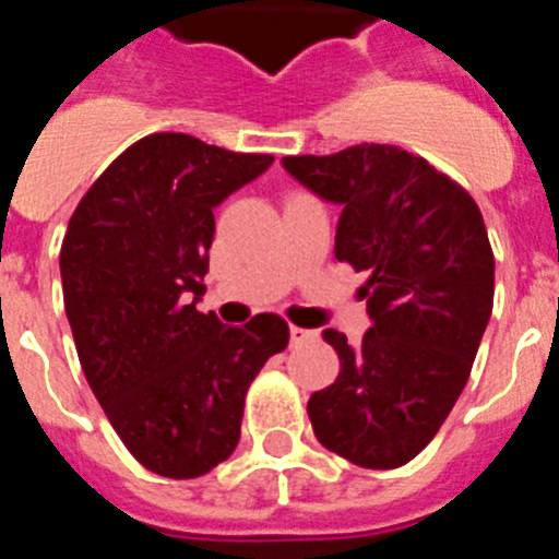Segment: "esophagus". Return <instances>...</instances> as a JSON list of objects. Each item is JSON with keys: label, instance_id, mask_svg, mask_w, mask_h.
<instances>
[{"label": "esophagus", "instance_id": "34e87169", "mask_svg": "<svg viewBox=\"0 0 559 559\" xmlns=\"http://www.w3.org/2000/svg\"><path fill=\"white\" fill-rule=\"evenodd\" d=\"M290 344H305V341H313L316 333L313 330H305V328H296V324H290Z\"/></svg>", "mask_w": 559, "mask_h": 559}]
</instances>
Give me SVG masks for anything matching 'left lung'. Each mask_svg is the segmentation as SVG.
<instances>
[{"label": "left lung", "instance_id": "obj_1", "mask_svg": "<svg viewBox=\"0 0 559 559\" xmlns=\"http://www.w3.org/2000/svg\"><path fill=\"white\" fill-rule=\"evenodd\" d=\"M285 170L341 204L335 260L367 271L372 328L358 347L338 330V378L308 400L316 439L369 471L412 462L471 378L492 313L496 257L462 185L397 145L285 156Z\"/></svg>", "mask_w": 559, "mask_h": 559}]
</instances>
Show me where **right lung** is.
<instances>
[{
  "label": "right lung",
  "instance_id": "1",
  "mask_svg": "<svg viewBox=\"0 0 559 559\" xmlns=\"http://www.w3.org/2000/svg\"><path fill=\"white\" fill-rule=\"evenodd\" d=\"M271 162L190 133H151L100 173L69 218L63 308L83 374L122 445L156 476L199 478L226 462L251 380L288 347L280 316L224 328L195 308L212 210Z\"/></svg>",
  "mask_w": 559,
  "mask_h": 559
}]
</instances>
